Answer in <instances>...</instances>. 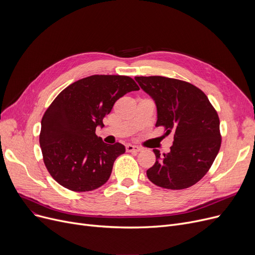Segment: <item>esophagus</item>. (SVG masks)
<instances>
[{
  "label": "esophagus",
  "mask_w": 255,
  "mask_h": 255,
  "mask_svg": "<svg viewBox=\"0 0 255 255\" xmlns=\"http://www.w3.org/2000/svg\"><path fill=\"white\" fill-rule=\"evenodd\" d=\"M126 151H127V152H135V153H137V152H140L141 149L138 148V146H136V145L126 144Z\"/></svg>",
  "instance_id": "obj_1"
}]
</instances>
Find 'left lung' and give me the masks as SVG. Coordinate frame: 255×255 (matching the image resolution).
Segmentation results:
<instances>
[{
    "mask_svg": "<svg viewBox=\"0 0 255 255\" xmlns=\"http://www.w3.org/2000/svg\"><path fill=\"white\" fill-rule=\"evenodd\" d=\"M139 87L157 107L156 126L172 133L168 153L156 155L146 176L166 189L188 188L202 179L215 160L221 144L219 118L206 94L183 80L163 76H136Z\"/></svg>",
    "mask_w": 255,
    "mask_h": 255,
    "instance_id": "8db88e82",
    "label": "left lung"
}]
</instances>
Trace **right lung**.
Wrapping results in <instances>:
<instances>
[{"mask_svg":"<svg viewBox=\"0 0 255 255\" xmlns=\"http://www.w3.org/2000/svg\"><path fill=\"white\" fill-rule=\"evenodd\" d=\"M139 88L129 76L92 75L64 89L46 110L39 141L44 164L65 188L85 192L110 179L125 146L109 144L96 135L115 102Z\"/></svg>","mask_w":255,"mask_h":255,"instance_id":"add662e5","label":"right lung"}]
</instances>
